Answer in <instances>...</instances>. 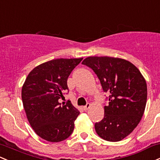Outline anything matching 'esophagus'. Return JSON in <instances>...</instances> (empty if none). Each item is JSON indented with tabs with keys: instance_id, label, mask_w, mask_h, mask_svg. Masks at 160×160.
Wrapping results in <instances>:
<instances>
[{
	"instance_id": "obj_1",
	"label": "esophagus",
	"mask_w": 160,
	"mask_h": 160,
	"mask_svg": "<svg viewBox=\"0 0 160 160\" xmlns=\"http://www.w3.org/2000/svg\"><path fill=\"white\" fill-rule=\"evenodd\" d=\"M90 106H91L90 103H87V104L85 106H83V109H84V111H87V110H88L89 108H90Z\"/></svg>"
}]
</instances>
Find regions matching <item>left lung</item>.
Returning <instances> with one entry per match:
<instances>
[{
	"label": "left lung",
	"instance_id": "8db88e82",
	"mask_svg": "<svg viewBox=\"0 0 160 160\" xmlns=\"http://www.w3.org/2000/svg\"><path fill=\"white\" fill-rule=\"evenodd\" d=\"M97 75L108 104L104 118L95 124L102 139L120 141L134 131L141 120L147 99L145 79L129 61L112 57H88L82 62Z\"/></svg>",
	"mask_w": 160,
	"mask_h": 160
}]
</instances>
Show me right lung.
<instances>
[{
  "mask_svg": "<svg viewBox=\"0 0 160 160\" xmlns=\"http://www.w3.org/2000/svg\"><path fill=\"white\" fill-rule=\"evenodd\" d=\"M83 58H60L43 63L29 73L22 88L27 119L36 134L49 142L67 139L74 129L80 112L68 100V78Z\"/></svg>",
  "mask_w": 160,
  "mask_h": 160,
  "instance_id": "1",
  "label": "right lung"
}]
</instances>
